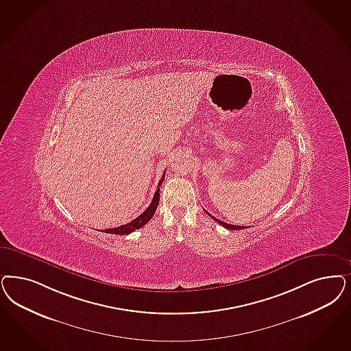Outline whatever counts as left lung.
Here are the masks:
<instances>
[{"label": "left lung", "mask_w": 351, "mask_h": 351, "mask_svg": "<svg viewBox=\"0 0 351 351\" xmlns=\"http://www.w3.org/2000/svg\"><path fill=\"white\" fill-rule=\"evenodd\" d=\"M207 213V211H206ZM208 214V213H207ZM211 218L214 219L215 221H218L220 226H223V227H226V228H228V230H245V227H241V226H232V224H228V223H226V221H221V220H219V219L214 218L211 214H208Z\"/></svg>", "instance_id": "obj_1"}]
</instances>
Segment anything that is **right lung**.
I'll return each mask as SVG.
<instances>
[{
    "mask_svg": "<svg viewBox=\"0 0 351 351\" xmlns=\"http://www.w3.org/2000/svg\"><path fill=\"white\" fill-rule=\"evenodd\" d=\"M163 178H165V173H163L162 179L159 180L158 189L156 191V193H154L152 204L149 205V207L146 208L145 211H144L140 217L133 219L132 221H130V223H127V224H123L121 227L105 230V233H111V234H112V233H114V234H130L133 230H140L141 227H144L146 223H147L150 219L153 218V215H154V213H156V210H157L158 204H159V197H160V195H159V185H162Z\"/></svg>",
    "mask_w": 351,
    "mask_h": 351,
    "instance_id": "add662e5",
    "label": "right lung"
}]
</instances>
